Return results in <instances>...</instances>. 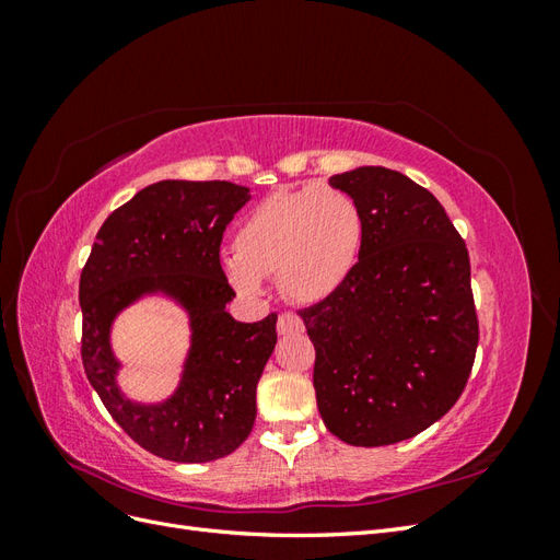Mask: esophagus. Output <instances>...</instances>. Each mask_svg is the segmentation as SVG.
I'll return each instance as SVG.
<instances>
[{
    "label": "esophagus",
    "instance_id": "esophagus-1",
    "mask_svg": "<svg viewBox=\"0 0 560 560\" xmlns=\"http://www.w3.org/2000/svg\"><path fill=\"white\" fill-rule=\"evenodd\" d=\"M299 331H303V319L296 313L287 311L278 317V334H299Z\"/></svg>",
    "mask_w": 560,
    "mask_h": 560
}]
</instances>
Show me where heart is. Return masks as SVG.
Returning a JSON list of instances; mask_svg holds the SVG:
<instances>
[{
	"instance_id": "1",
	"label": "heart",
	"mask_w": 560,
	"mask_h": 560,
	"mask_svg": "<svg viewBox=\"0 0 560 560\" xmlns=\"http://www.w3.org/2000/svg\"><path fill=\"white\" fill-rule=\"evenodd\" d=\"M362 241V210L348 191L319 184L280 189L247 212L224 270L243 294H257L261 278L278 276L287 299L317 303L352 276Z\"/></svg>"
}]
</instances>
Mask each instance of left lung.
<instances>
[{"label": "left lung", "instance_id": "1", "mask_svg": "<svg viewBox=\"0 0 560 560\" xmlns=\"http://www.w3.org/2000/svg\"><path fill=\"white\" fill-rule=\"evenodd\" d=\"M362 210L360 261L341 290L299 311L315 346L317 409L350 446L428 430L460 399L479 346L469 254L448 214L406 175H334Z\"/></svg>", "mask_w": 560, "mask_h": 560}]
</instances>
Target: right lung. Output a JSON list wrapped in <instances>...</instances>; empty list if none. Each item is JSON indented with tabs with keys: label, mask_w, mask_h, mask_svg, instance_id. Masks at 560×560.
I'll use <instances>...</instances> for the list:
<instances>
[{
	"label": "right lung",
	"mask_w": 560,
	"mask_h": 560,
	"mask_svg": "<svg viewBox=\"0 0 560 560\" xmlns=\"http://www.w3.org/2000/svg\"><path fill=\"white\" fill-rule=\"evenodd\" d=\"M249 194L231 182L165 179L135 194L97 231L81 270V362L109 416L144 451L173 463H210L238 448L257 418V383L276 348L278 315L238 322L219 247ZM163 289L192 315L195 346L173 400L140 407L120 397L108 350L113 315Z\"/></svg>",
	"instance_id": "add662e5"
}]
</instances>
